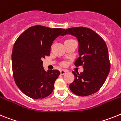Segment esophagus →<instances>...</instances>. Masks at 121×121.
Returning a JSON list of instances; mask_svg holds the SVG:
<instances>
[{"label":"esophagus","mask_w":121,"mask_h":121,"mask_svg":"<svg viewBox=\"0 0 121 121\" xmlns=\"http://www.w3.org/2000/svg\"><path fill=\"white\" fill-rule=\"evenodd\" d=\"M66 73V71H65V70H61L60 71L61 75H65Z\"/></svg>","instance_id":"esophagus-1"}]
</instances>
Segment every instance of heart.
I'll return each instance as SVG.
<instances>
[{"instance_id": "1", "label": "heart", "mask_w": 121, "mask_h": 121, "mask_svg": "<svg viewBox=\"0 0 121 121\" xmlns=\"http://www.w3.org/2000/svg\"><path fill=\"white\" fill-rule=\"evenodd\" d=\"M66 65V63H63V66H65Z\"/></svg>"}]
</instances>
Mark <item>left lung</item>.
<instances>
[{
  "label": "left lung",
  "mask_w": 121,
  "mask_h": 121,
  "mask_svg": "<svg viewBox=\"0 0 121 121\" xmlns=\"http://www.w3.org/2000/svg\"><path fill=\"white\" fill-rule=\"evenodd\" d=\"M69 34L77 38L79 56L75 66H83V72L75 73L69 88L79 96H87L97 92L105 82L110 70L108 48L105 41L97 33L86 27H72L62 35Z\"/></svg>",
  "instance_id": "left-lung-1"
}]
</instances>
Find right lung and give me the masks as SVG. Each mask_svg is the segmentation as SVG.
<instances>
[{
	"instance_id": "1",
	"label": "right lung",
	"mask_w": 121,
	"mask_h": 121,
	"mask_svg": "<svg viewBox=\"0 0 121 121\" xmlns=\"http://www.w3.org/2000/svg\"><path fill=\"white\" fill-rule=\"evenodd\" d=\"M65 30L32 26L14 43L11 55L13 77L19 90L28 97L43 99L53 91L60 72L56 69L45 71L42 59L50 55L52 43Z\"/></svg>"
}]
</instances>
